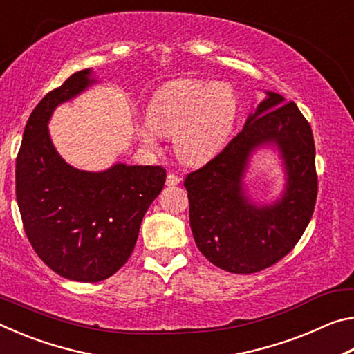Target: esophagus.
Returning a JSON list of instances; mask_svg holds the SVG:
<instances>
[{
	"label": "esophagus",
	"mask_w": 354,
	"mask_h": 354,
	"mask_svg": "<svg viewBox=\"0 0 354 354\" xmlns=\"http://www.w3.org/2000/svg\"><path fill=\"white\" fill-rule=\"evenodd\" d=\"M167 185H170V187H173V185H178L179 183H181V178H179L176 173H169L167 175Z\"/></svg>",
	"instance_id": "esophagus-1"
}]
</instances>
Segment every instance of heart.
<instances>
[{"mask_svg":"<svg viewBox=\"0 0 354 354\" xmlns=\"http://www.w3.org/2000/svg\"><path fill=\"white\" fill-rule=\"evenodd\" d=\"M236 112V95L226 84L205 80L175 81L153 95L148 118L137 123V134L153 151L159 147L158 130L173 134L179 158L187 164H200L223 145Z\"/></svg>","mask_w":354,"mask_h":354,"instance_id":"obj_1","label":"heart"}]
</instances>
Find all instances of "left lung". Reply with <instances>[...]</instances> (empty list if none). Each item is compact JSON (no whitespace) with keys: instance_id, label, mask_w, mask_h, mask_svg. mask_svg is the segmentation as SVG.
Listing matches in <instances>:
<instances>
[{"instance_id":"8db88e82","label":"left lung","mask_w":354,"mask_h":354,"mask_svg":"<svg viewBox=\"0 0 354 354\" xmlns=\"http://www.w3.org/2000/svg\"><path fill=\"white\" fill-rule=\"evenodd\" d=\"M274 142L285 159L283 198L257 208L244 196L241 176L254 147ZM192 234L221 270L251 274L272 267L295 247L313 217L319 181L310 124L293 101L267 92L243 129L201 169L184 179Z\"/></svg>"}]
</instances>
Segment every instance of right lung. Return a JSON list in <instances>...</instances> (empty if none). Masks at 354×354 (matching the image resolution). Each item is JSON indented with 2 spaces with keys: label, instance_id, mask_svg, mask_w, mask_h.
Segmentation results:
<instances>
[{
  "label": "right lung",
  "instance_id": "obj_1",
  "mask_svg": "<svg viewBox=\"0 0 354 354\" xmlns=\"http://www.w3.org/2000/svg\"><path fill=\"white\" fill-rule=\"evenodd\" d=\"M91 70L71 75L41 98L28 118L15 165L23 227L53 272L80 283L112 277L129 259L140 223L160 194V165L117 164L100 173L73 169L48 134L55 107L91 86Z\"/></svg>",
  "mask_w": 354,
  "mask_h": 354
}]
</instances>
